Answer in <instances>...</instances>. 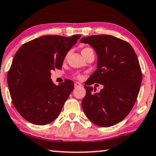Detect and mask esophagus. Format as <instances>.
<instances>
[{
    "mask_svg": "<svg viewBox=\"0 0 156 156\" xmlns=\"http://www.w3.org/2000/svg\"><path fill=\"white\" fill-rule=\"evenodd\" d=\"M75 87L77 88V87H81V86H83V85H82L81 83H78V82H76V83H75Z\"/></svg>",
    "mask_w": 156,
    "mask_h": 156,
    "instance_id": "34e87169",
    "label": "esophagus"
}]
</instances>
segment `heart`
Wrapping results in <instances>:
<instances>
[{
  "mask_svg": "<svg viewBox=\"0 0 156 156\" xmlns=\"http://www.w3.org/2000/svg\"><path fill=\"white\" fill-rule=\"evenodd\" d=\"M89 49H91V48H89V47H86V48H84L83 50H82V52H83V51H88V50H89ZM78 78H82V76H78Z\"/></svg>",
  "mask_w": 156,
  "mask_h": 156,
  "instance_id": "b5f03b06",
  "label": "heart"
}]
</instances>
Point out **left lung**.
<instances>
[{"mask_svg":"<svg viewBox=\"0 0 156 156\" xmlns=\"http://www.w3.org/2000/svg\"><path fill=\"white\" fill-rule=\"evenodd\" d=\"M96 51L97 70L89 77V84H102L100 92L85 86L86 96L81 105L86 115L99 126L117 124L128 115L136 102L142 82L138 58L128 42L108 35L84 37Z\"/></svg>","mask_w":156,"mask_h":156,"instance_id":"1","label":"left lung"}]
</instances>
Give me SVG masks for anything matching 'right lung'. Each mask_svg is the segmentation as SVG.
Listing matches in <instances>:
<instances>
[{
	"mask_svg": "<svg viewBox=\"0 0 156 156\" xmlns=\"http://www.w3.org/2000/svg\"><path fill=\"white\" fill-rule=\"evenodd\" d=\"M81 35H45L19 48L7 76L12 103L26 121L46 125L59 115L74 89L72 80L55 85L51 71L61 69L65 56Z\"/></svg>",
	"mask_w": 156,
	"mask_h": 156,
	"instance_id": "add662e5",
	"label": "right lung"
}]
</instances>
